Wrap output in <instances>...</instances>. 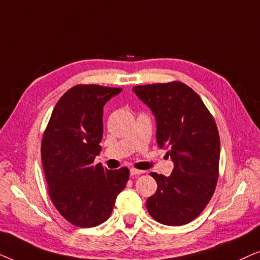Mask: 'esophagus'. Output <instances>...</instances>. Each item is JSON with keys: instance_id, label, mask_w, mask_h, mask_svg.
<instances>
[{"instance_id": "obj_1", "label": "esophagus", "mask_w": 260, "mask_h": 260, "mask_svg": "<svg viewBox=\"0 0 260 260\" xmlns=\"http://www.w3.org/2000/svg\"><path fill=\"white\" fill-rule=\"evenodd\" d=\"M144 172L143 170H140V169H135V168H131L130 169V174L131 175H141V174H143Z\"/></svg>"}]
</instances>
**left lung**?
Returning <instances> with one entry per match:
<instances>
[{"label":"left lung","mask_w":260,"mask_h":260,"mask_svg":"<svg viewBox=\"0 0 260 260\" xmlns=\"http://www.w3.org/2000/svg\"><path fill=\"white\" fill-rule=\"evenodd\" d=\"M156 118V141L174 162L170 176L150 173L157 182L147 209L159 223L193 221L214 194L219 176L220 137L215 120L199 94L181 81L134 86Z\"/></svg>","instance_id":"obj_1"}]
</instances>
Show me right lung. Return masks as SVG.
Listing matches in <instances>:
<instances>
[{"mask_svg": "<svg viewBox=\"0 0 260 260\" xmlns=\"http://www.w3.org/2000/svg\"><path fill=\"white\" fill-rule=\"evenodd\" d=\"M120 87L76 85L53 110L41 142L42 167L54 207L74 226L106 221L117 195L126 186V167L109 170L94 157L101 152L103 108Z\"/></svg>", "mask_w": 260, "mask_h": 260, "instance_id": "right-lung-1", "label": "right lung"}]
</instances>
